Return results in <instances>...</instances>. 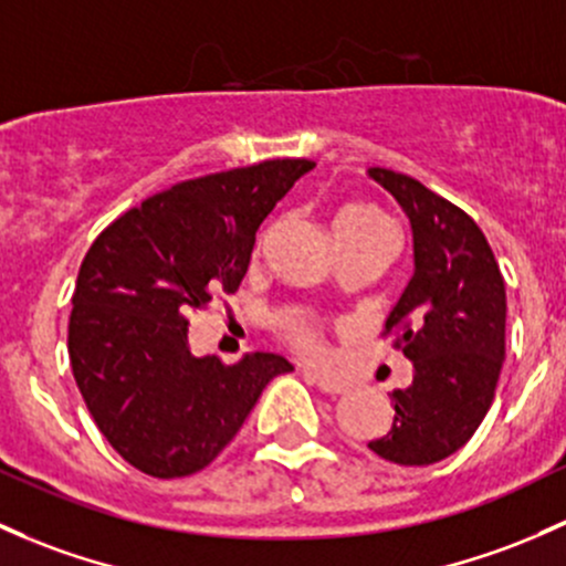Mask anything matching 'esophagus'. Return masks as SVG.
<instances>
[{
    "label": "esophagus",
    "instance_id": "esophagus-1",
    "mask_svg": "<svg viewBox=\"0 0 566 566\" xmlns=\"http://www.w3.org/2000/svg\"><path fill=\"white\" fill-rule=\"evenodd\" d=\"M303 374H306L319 390L328 392V396H342V392L349 390V385L344 382V379H333V377H325V374H312V371H303Z\"/></svg>",
    "mask_w": 566,
    "mask_h": 566
}]
</instances>
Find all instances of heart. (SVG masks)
<instances>
[{"instance_id": "obj_1", "label": "heart", "mask_w": 566, "mask_h": 566, "mask_svg": "<svg viewBox=\"0 0 566 566\" xmlns=\"http://www.w3.org/2000/svg\"><path fill=\"white\" fill-rule=\"evenodd\" d=\"M333 233H392L390 219L382 211L371 206H347L336 213L333 219ZM287 336L301 353H306L308 358H325V344H323V331L312 319H293L287 325Z\"/></svg>"}]
</instances>
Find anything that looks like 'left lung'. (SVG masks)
Returning a JSON list of instances; mask_svg holds the SVG:
<instances>
[{
  "instance_id": "8db88e82",
  "label": "left lung",
  "mask_w": 566,
  "mask_h": 566,
  "mask_svg": "<svg viewBox=\"0 0 566 566\" xmlns=\"http://www.w3.org/2000/svg\"><path fill=\"white\" fill-rule=\"evenodd\" d=\"M368 176L412 224L415 273L385 333L412 360V385L392 390V426L368 442L379 458L428 467L453 455L483 423L504 363L507 293L483 230L418 178L385 168Z\"/></svg>"
}]
</instances>
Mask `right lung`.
Segmentation results:
<instances>
[{
  "label": "right lung",
  "instance_id": "obj_1",
  "mask_svg": "<svg viewBox=\"0 0 566 566\" xmlns=\"http://www.w3.org/2000/svg\"><path fill=\"white\" fill-rule=\"evenodd\" d=\"M312 159H265L181 181L111 222L83 258L67 349L103 437L135 469L170 480L200 472L238 433L282 355L224 366L195 358L189 314L235 293L254 238Z\"/></svg>",
  "mask_w": 566,
  "mask_h": 566
}]
</instances>
